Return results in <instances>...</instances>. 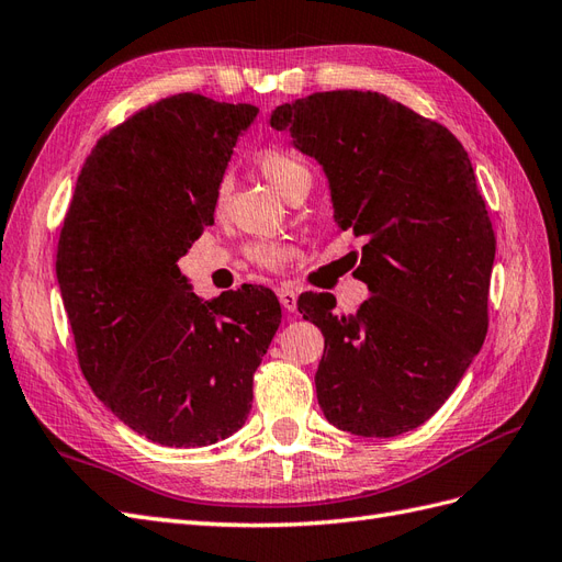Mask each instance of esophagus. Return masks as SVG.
<instances>
[{
  "label": "esophagus",
  "instance_id": "esophagus-1",
  "mask_svg": "<svg viewBox=\"0 0 562 562\" xmlns=\"http://www.w3.org/2000/svg\"><path fill=\"white\" fill-rule=\"evenodd\" d=\"M277 295H279V302H281V307H283V312H288V314H293L295 310H297V293L293 291L291 285H281L279 291H277Z\"/></svg>",
  "mask_w": 562,
  "mask_h": 562
}]
</instances>
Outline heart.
<instances>
[{
  "label": "heart",
  "mask_w": 562,
  "mask_h": 562,
  "mask_svg": "<svg viewBox=\"0 0 562 562\" xmlns=\"http://www.w3.org/2000/svg\"><path fill=\"white\" fill-rule=\"evenodd\" d=\"M255 168H258L262 178L274 187V190H279L288 199H291L297 190H302V187H307L310 190V182H312L310 168L291 147H283V145L262 147L258 155H255ZM225 199H227V182H220L215 190V206L217 209L223 206ZM246 255L252 265L279 271L293 260L295 248L283 241H250L246 246Z\"/></svg>",
  "instance_id": "b5f03b06"
}]
</instances>
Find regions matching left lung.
Masks as SVG:
<instances>
[{
  "mask_svg": "<svg viewBox=\"0 0 562 562\" xmlns=\"http://www.w3.org/2000/svg\"><path fill=\"white\" fill-rule=\"evenodd\" d=\"M330 182L335 223L363 236L356 314L304 293L326 337L316 396L337 429L389 438L448 401L487 335L495 229L467 149L438 122L372 91H323L271 114Z\"/></svg>",
  "mask_w": 562,
  "mask_h": 562,
  "instance_id": "8db88e82",
  "label": "left lung"
}]
</instances>
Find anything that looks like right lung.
I'll return each mask as SVG.
<instances>
[{
	"instance_id": "obj_1",
	"label": "right lung",
	"mask_w": 562,
	"mask_h": 562,
	"mask_svg": "<svg viewBox=\"0 0 562 562\" xmlns=\"http://www.w3.org/2000/svg\"><path fill=\"white\" fill-rule=\"evenodd\" d=\"M258 108L161 98L108 131L81 166L56 277L83 378L133 431L168 448L244 427L279 330L269 288L203 302L178 260L213 225L215 190Z\"/></svg>"
}]
</instances>
